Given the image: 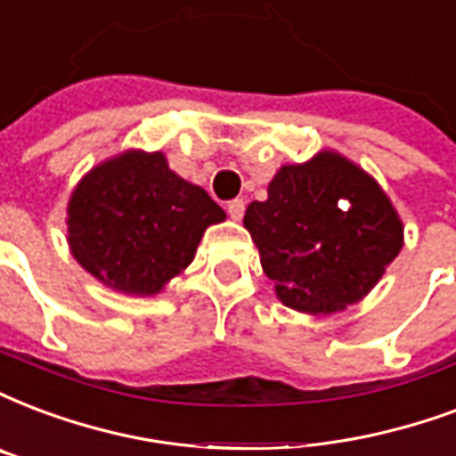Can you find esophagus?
<instances>
[{
    "mask_svg": "<svg viewBox=\"0 0 456 456\" xmlns=\"http://www.w3.org/2000/svg\"><path fill=\"white\" fill-rule=\"evenodd\" d=\"M225 208H228V216H231L232 221H240L242 214H245V201L231 200L228 204H225Z\"/></svg>",
    "mask_w": 456,
    "mask_h": 456,
    "instance_id": "1",
    "label": "esophagus"
}]
</instances>
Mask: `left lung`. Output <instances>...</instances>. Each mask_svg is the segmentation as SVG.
I'll use <instances>...</instances> for the list:
<instances>
[{"instance_id":"obj_1","label":"left lung","mask_w":456,"mask_h":456,"mask_svg":"<svg viewBox=\"0 0 456 456\" xmlns=\"http://www.w3.org/2000/svg\"><path fill=\"white\" fill-rule=\"evenodd\" d=\"M245 228L283 305L331 314L382 279L403 245L402 218L365 170L334 151L283 166Z\"/></svg>"}]
</instances>
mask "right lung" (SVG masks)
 <instances>
[{"mask_svg": "<svg viewBox=\"0 0 456 456\" xmlns=\"http://www.w3.org/2000/svg\"><path fill=\"white\" fill-rule=\"evenodd\" d=\"M71 255L129 296H156L190 266L208 225L225 211L167 167L166 156L125 151L95 166L67 207Z\"/></svg>", "mask_w": 456, "mask_h": 456, "instance_id": "1", "label": "right lung"}]
</instances>
